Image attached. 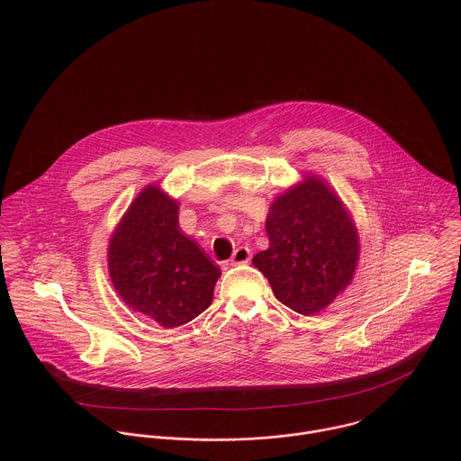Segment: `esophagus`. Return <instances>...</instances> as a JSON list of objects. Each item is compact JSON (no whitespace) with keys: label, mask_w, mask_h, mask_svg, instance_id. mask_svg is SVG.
Segmentation results:
<instances>
[{"label":"esophagus","mask_w":461,"mask_h":461,"mask_svg":"<svg viewBox=\"0 0 461 461\" xmlns=\"http://www.w3.org/2000/svg\"><path fill=\"white\" fill-rule=\"evenodd\" d=\"M249 258H251V249L246 246H240L231 255V265H244V262H248Z\"/></svg>","instance_id":"34e87169"}]
</instances>
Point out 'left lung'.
<instances>
[{"label": "left lung", "mask_w": 461, "mask_h": 461, "mask_svg": "<svg viewBox=\"0 0 461 461\" xmlns=\"http://www.w3.org/2000/svg\"><path fill=\"white\" fill-rule=\"evenodd\" d=\"M270 248L253 257L274 295L299 313L330 304L350 283L359 255L356 228L338 196L313 176L272 204Z\"/></svg>", "instance_id": "1"}]
</instances>
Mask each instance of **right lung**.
I'll use <instances>...</instances> for the list:
<instances>
[{"instance_id": "obj_1", "label": "right lung", "mask_w": 461, "mask_h": 461, "mask_svg": "<svg viewBox=\"0 0 461 461\" xmlns=\"http://www.w3.org/2000/svg\"><path fill=\"white\" fill-rule=\"evenodd\" d=\"M111 281L135 312L164 328L201 315L213 299L219 267L178 230V204L146 187L109 244Z\"/></svg>"}]
</instances>
